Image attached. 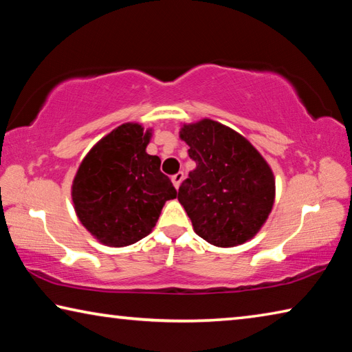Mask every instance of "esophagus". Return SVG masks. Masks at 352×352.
Listing matches in <instances>:
<instances>
[{
  "mask_svg": "<svg viewBox=\"0 0 352 352\" xmlns=\"http://www.w3.org/2000/svg\"><path fill=\"white\" fill-rule=\"evenodd\" d=\"M183 178H184V175H183V172H178V174H175L174 177H172V183H174V186H175V189H178V188H180V184H182V182H183Z\"/></svg>",
  "mask_w": 352,
  "mask_h": 352,
  "instance_id": "34e87169",
  "label": "esophagus"
}]
</instances>
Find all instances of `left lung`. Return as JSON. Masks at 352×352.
I'll return each instance as SVG.
<instances>
[{"label": "left lung", "mask_w": 352, "mask_h": 352, "mask_svg": "<svg viewBox=\"0 0 352 352\" xmlns=\"http://www.w3.org/2000/svg\"><path fill=\"white\" fill-rule=\"evenodd\" d=\"M195 169L178 189V201L201 239L236 247L254 237L275 201V177L252 142L212 119L184 124Z\"/></svg>", "instance_id": "8db88e82"}]
</instances>
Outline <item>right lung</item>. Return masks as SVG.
Masks as SVG:
<instances>
[{
  "label": "right lung",
  "mask_w": 352,
  "mask_h": 352,
  "mask_svg": "<svg viewBox=\"0 0 352 352\" xmlns=\"http://www.w3.org/2000/svg\"><path fill=\"white\" fill-rule=\"evenodd\" d=\"M152 130L126 122L93 146L74 177L71 197L82 225L104 245L126 247L151 233L174 184L146 147Z\"/></svg>",
  "instance_id": "obj_1"
}]
</instances>
